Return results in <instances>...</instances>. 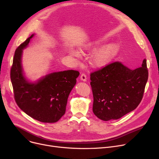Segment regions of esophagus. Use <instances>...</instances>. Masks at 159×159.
<instances>
[{
  "instance_id": "34e87169",
  "label": "esophagus",
  "mask_w": 159,
  "mask_h": 159,
  "mask_svg": "<svg viewBox=\"0 0 159 159\" xmlns=\"http://www.w3.org/2000/svg\"><path fill=\"white\" fill-rule=\"evenodd\" d=\"M80 80L82 81H84V82H86V75L84 73H82L81 75H80Z\"/></svg>"
}]
</instances>
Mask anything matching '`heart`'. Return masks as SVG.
Segmentation results:
<instances>
[{"label": "heart", "mask_w": 159, "mask_h": 159, "mask_svg": "<svg viewBox=\"0 0 159 159\" xmlns=\"http://www.w3.org/2000/svg\"><path fill=\"white\" fill-rule=\"evenodd\" d=\"M104 40L105 39H102L98 40L88 42V43L82 44L79 48V50L82 54H88L93 52L96 51L99 46H101ZM116 50H117V46L115 44H110L104 46L91 55L89 58V64L95 68H103L110 62L116 52ZM67 53L76 58L77 59H80L81 58L80 53L77 50L70 49L67 51Z\"/></svg>", "instance_id": "1"}]
</instances>
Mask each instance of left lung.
<instances>
[{
	"mask_svg": "<svg viewBox=\"0 0 159 159\" xmlns=\"http://www.w3.org/2000/svg\"><path fill=\"white\" fill-rule=\"evenodd\" d=\"M90 77L93 113L104 121L119 119L134 110L143 98L148 79L146 60L135 70L115 62Z\"/></svg>",
	"mask_w": 159,
	"mask_h": 159,
	"instance_id": "8db88e82",
	"label": "left lung"
}]
</instances>
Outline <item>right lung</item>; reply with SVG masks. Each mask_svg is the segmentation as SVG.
Listing matches in <instances>:
<instances>
[{
  "instance_id": "right-lung-1",
  "label": "right lung",
  "mask_w": 159,
  "mask_h": 159,
  "mask_svg": "<svg viewBox=\"0 0 159 159\" xmlns=\"http://www.w3.org/2000/svg\"><path fill=\"white\" fill-rule=\"evenodd\" d=\"M34 35L32 34L15 52L10 73L14 97L19 107L31 117L53 123L64 115L68 96L80 73L67 70L49 73L35 82L28 80L23 71L22 57Z\"/></svg>"
}]
</instances>
